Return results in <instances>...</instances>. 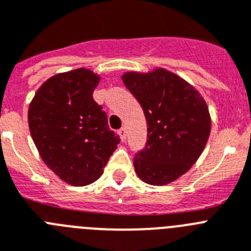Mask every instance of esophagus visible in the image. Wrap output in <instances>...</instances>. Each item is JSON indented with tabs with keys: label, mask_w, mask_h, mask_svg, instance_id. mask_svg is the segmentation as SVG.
Returning a JSON list of instances; mask_svg holds the SVG:
<instances>
[{
	"label": "esophagus",
	"mask_w": 251,
	"mask_h": 251,
	"mask_svg": "<svg viewBox=\"0 0 251 251\" xmlns=\"http://www.w3.org/2000/svg\"><path fill=\"white\" fill-rule=\"evenodd\" d=\"M119 135H120V138H121V140L125 141L126 140V135H127V131H126V128L125 127H121L119 130Z\"/></svg>",
	"instance_id": "34e87169"
}]
</instances>
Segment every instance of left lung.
<instances>
[{
	"mask_svg": "<svg viewBox=\"0 0 251 251\" xmlns=\"http://www.w3.org/2000/svg\"><path fill=\"white\" fill-rule=\"evenodd\" d=\"M121 78L143 107L148 125L145 148L134 158L135 172L152 186L173 182L206 147L211 131L206 102L188 82L163 68L127 72Z\"/></svg>",
	"mask_w": 251,
	"mask_h": 251,
	"instance_id": "left-lung-1",
	"label": "left lung"
}]
</instances>
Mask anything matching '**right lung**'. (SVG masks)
Returning <instances> with one entry per match:
<instances>
[{
    "instance_id": "obj_1",
    "label": "right lung",
    "mask_w": 251,
    "mask_h": 251,
    "mask_svg": "<svg viewBox=\"0 0 251 251\" xmlns=\"http://www.w3.org/2000/svg\"><path fill=\"white\" fill-rule=\"evenodd\" d=\"M100 79L84 68L55 74L41 84L29 106L30 134L41 159L72 186L99 179L120 143L93 100Z\"/></svg>"
}]
</instances>
